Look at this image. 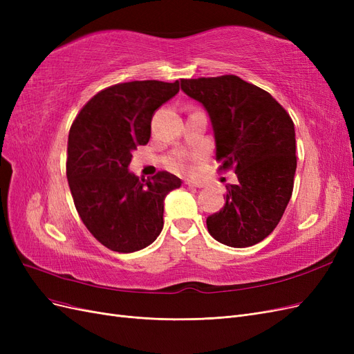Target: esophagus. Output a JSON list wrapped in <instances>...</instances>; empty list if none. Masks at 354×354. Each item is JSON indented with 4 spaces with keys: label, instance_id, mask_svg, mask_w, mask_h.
Returning <instances> with one entry per match:
<instances>
[{
    "label": "esophagus",
    "instance_id": "34e87169",
    "mask_svg": "<svg viewBox=\"0 0 354 354\" xmlns=\"http://www.w3.org/2000/svg\"><path fill=\"white\" fill-rule=\"evenodd\" d=\"M186 185L192 186V187H203V186H205L202 183V181H192V180H186Z\"/></svg>",
    "mask_w": 354,
    "mask_h": 354
}]
</instances>
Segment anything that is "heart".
I'll return each mask as SVG.
<instances>
[{
	"label": "heart",
	"mask_w": 354,
	"mask_h": 354,
	"mask_svg": "<svg viewBox=\"0 0 354 354\" xmlns=\"http://www.w3.org/2000/svg\"><path fill=\"white\" fill-rule=\"evenodd\" d=\"M203 156L199 151H186V149H177L173 153H169L167 160L171 168H174L181 173H192L195 169L198 160Z\"/></svg>",
	"instance_id": "obj_1"
}]
</instances>
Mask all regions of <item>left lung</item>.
Listing matches in <instances>:
<instances>
[{
  "label": "left lung",
  "mask_w": 354,
  "mask_h": 354,
  "mask_svg": "<svg viewBox=\"0 0 354 354\" xmlns=\"http://www.w3.org/2000/svg\"><path fill=\"white\" fill-rule=\"evenodd\" d=\"M181 90L208 112L218 169H234L226 203L207 218L211 236L233 248L261 242L274 230L292 195L295 130L272 95L236 75L181 80Z\"/></svg>",
  "instance_id": "left-lung-1"
}]
</instances>
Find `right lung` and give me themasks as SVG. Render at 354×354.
Masks as SVG:
<instances>
[{
    "label": "right lung",
    "mask_w": 354,
    "mask_h": 354,
    "mask_svg": "<svg viewBox=\"0 0 354 354\" xmlns=\"http://www.w3.org/2000/svg\"><path fill=\"white\" fill-rule=\"evenodd\" d=\"M180 82L131 81L102 90L71 127L66 176L85 227L106 248L134 252L164 227V201L181 186L159 171L140 180L128 171L133 151L147 145L155 111L178 93Z\"/></svg>",
    "instance_id": "obj_1"
}]
</instances>
